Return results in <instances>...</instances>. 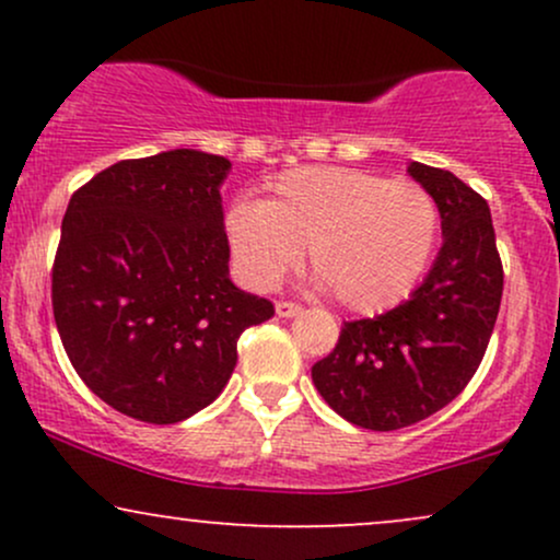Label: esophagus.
Instances as JSON below:
<instances>
[{"mask_svg": "<svg viewBox=\"0 0 560 560\" xmlns=\"http://www.w3.org/2000/svg\"><path fill=\"white\" fill-rule=\"evenodd\" d=\"M276 313H279L281 318H292V316H298V313H302V305H298V302H289V300H279L276 302Z\"/></svg>", "mask_w": 560, "mask_h": 560, "instance_id": "34e87169", "label": "esophagus"}]
</instances>
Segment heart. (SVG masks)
<instances>
[{
    "instance_id": "obj_1",
    "label": "heart",
    "mask_w": 560,
    "mask_h": 560,
    "mask_svg": "<svg viewBox=\"0 0 560 560\" xmlns=\"http://www.w3.org/2000/svg\"><path fill=\"white\" fill-rule=\"evenodd\" d=\"M226 234L244 276L273 287L302 260L352 313H382L408 298L440 236V205L416 182L313 165L289 171L266 202H236Z\"/></svg>"
}]
</instances>
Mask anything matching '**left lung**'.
<instances>
[{
    "mask_svg": "<svg viewBox=\"0 0 560 560\" xmlns=\"http://www.w3.org/2000/svg\"><path fill=\"white\" fill-rule=\"evenodd\" d=\"M408 173L440 205L445 240L432 271L392 311L345 320L334 350L311 371L329 408L371 432L429 419L466 389L503 298L487 199L450 171L410 163Z\"/></svg>",
    "mask_w": 560,
    "mask_h": 560,
    "instance_id": "1",
    "label": "left lung"
}]
</instances>
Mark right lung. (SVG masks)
Instances as JSON below:
<instances>
[{
	"mask_svg": "<svg viewBox=\"0 0 560 560\" xmlns=\"http://www.w3.org/2000/svg\"><path fill=\"white\" fill-rule=\"evenodd\" d=\"M197 150L120 160L73 191L52 266V311L75 374L110 408L176 423L208 408L242 331L273 302L229 279L221 184Z\"/></svg>",
	"mask_w": 560,
	"mask_h": 560,
	"instance_id": "add662e5",
	"label": "right lung"
}]
</instances>
